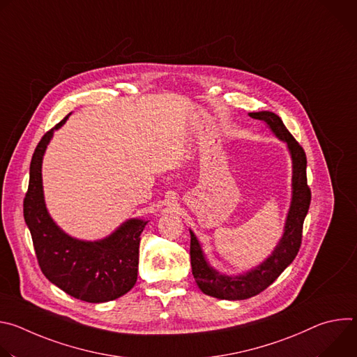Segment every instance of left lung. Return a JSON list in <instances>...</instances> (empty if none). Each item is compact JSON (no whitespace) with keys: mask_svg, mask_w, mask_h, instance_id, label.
I'll use <instances>...</instances> for the list:
<instances>
[{"mask_svg":"<svg viewBox=\"0 0 357 357\" xmlns=\"http://www.w3.org/2000/svg\"><path fill=\"white\" fill-rule=\"evenodd\" d=\"M251 119L264 121L271 132L287 144L292 161V195L285 219L284 233L270 256L238 275H226L211 266L206 254L192 230L190 231V266L193 278L203 294L213 298L240 301L263 292L280 274L294 261L301 247L302 225L311 203V190L307 183V155L284 126L282 120L273 112L248 113Z\"/></svg>","mask_w":357,"mask_h":357,"instance_id":"left-lung-1","label":"left lung"}]
</instances>
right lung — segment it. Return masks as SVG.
<instances>
[{"label":"right lung","instance_id":"obj_1","mask_svg":"<svg viewBox=\"0 0 357 357\" xmlns=\"http://www.w3.org/2000/svg\"><path fill=\"white\" fill-rule=\"evenodd\" d=\"M70 114L49 130L32 155L24 219L31 231L43 275L80 301L100 303L127 294L137 281L141 233L148 223L128 219L105 238L87 241L69 236L50 218L42 185V161L47 144Z\"/></svg>","mask_w":357,"mask_h":357}]
</instances>
